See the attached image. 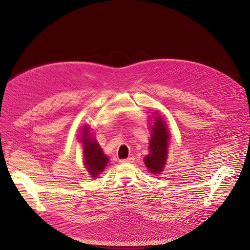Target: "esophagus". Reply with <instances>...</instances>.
Masks as SVG:
<instances>
[{
  "label": "esophagus",
  "mask_w": 250,
  "mask_h": 250,
  "mask_svg": "<svg viewBox=\"0 0 250 250\" xmlns=\"http://www.w3.org/2000/svg\"><path fill=\"white\" fill-rule=\"evenodd\" d=\"M133 161V158L132 157H129L127 159H122L120 160V163H131Z\"/></svg>",
  "instance_id": "1"
}]
</instances>
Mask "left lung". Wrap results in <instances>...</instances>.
Returning a JSON list of instances; mask_svg holds the SVG:
<instances>
[{
  "mask_svg": "<svg viewBox=\"0 0 250 250\" xmlns=\"http://www.w3.org/2000/svg\"><path fill=\"white\" fill-rule=\"evenodd\" d=\"M156 123L152 126V133L149 146V155L144 158V162L148 170L155 175L164 169V165L167 159V146L169 140L168 128L164 121L159 116L156 117Z\"/></svg>",
  "mask_w": 250,
  "mask_h": 250,
  "instance_id": "1",
  "label": "left lung"
}]
</instances>
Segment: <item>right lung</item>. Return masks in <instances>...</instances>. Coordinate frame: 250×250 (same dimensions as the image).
I'll return each mask as SVG.
<instances>
[{"label":"right lung","mask_w":250,"mask_h":250,"mask_svg":"<svg viewBox=\"0 0 250 250\" xmlns=\"http://www.w3.org/2000/svg\"><path fill=\"white\" fill-rule=\"evenodd\" d=\"M83 147H84V158L85 165L89 174L92 178H96L97 175L104 170L108 163V157L104 155L102 148L96 142V140L91 139L89 134V129L87 126L83 129Z\"/></svg>","instance_id":"1"}]
</instances>
